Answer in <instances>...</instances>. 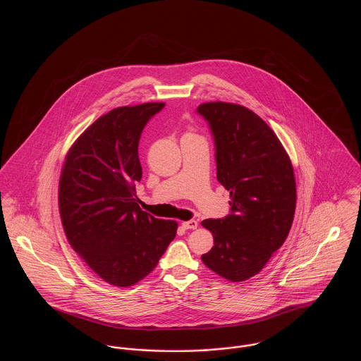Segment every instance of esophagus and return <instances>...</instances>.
Listing matches in <instances>:
<instances>
[{
  "label": "esophagus",
  "instance_id": "34e87169",
  "mask_svg": "<svg viewBox=\"0 0 361 361\" xmlns=\"http://www.w3.org/2000/svg\"><path fill=\"white\" fill-rule=\"evenodd\" d=\"M197 222H196V221H193V219H192V221H188V222H183V224H181V226H183V227H184V228H187V230H193V228H196V227H197Z\"/></svg>",
  "mask_w": 361,
  "mask_h": 361
}]
</instances>
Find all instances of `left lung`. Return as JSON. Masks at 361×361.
<instances>
[{
  "label": "left lung",
  "instance_id": "left-lung-1",
  "mask_svg": "<svg viewBox=\"0 0 361 361\" xmlns=\"http://www.w3.org/2000/svg\"><path fill=\"white\" fill-rule=\"evenodd\" d=\"M215 145L216 177L230 192V214L206 219L212 249L202 256L215 274L243 281L265 267L291 228L296 185L290 157L272 128L238 104H200Z\"/></svg>",
  "mask_w": 361,
  "mask_h": 361
}]
</instances>
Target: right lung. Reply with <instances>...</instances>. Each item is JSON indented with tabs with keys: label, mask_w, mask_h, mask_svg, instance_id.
I'll use <instances>...</instances> for the list:
<instances>
[{
	"label": "right lung",
	"mask_w": 361,
	"mask_h": 361,
	"mask_svg": "<svg viewBox=\"0 0 361 361\" xmlns=\"http://www.w3.org/2000/svg\"><path fill=\"white\" fill-rule=\"evenodd\" d=\"M165 106L145 103L109 111L81 134L59 180V212L74 252L116 287L149 275L174 240L177 222L139 207L137 146L147 121Z\"/></svg>",
	"instance_id": "obj_1"
}]
</instances>
